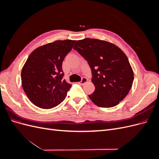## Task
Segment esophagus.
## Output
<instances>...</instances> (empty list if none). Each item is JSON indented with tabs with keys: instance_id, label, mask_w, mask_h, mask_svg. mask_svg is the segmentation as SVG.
Segmentation results:
<instances>
[{
	"instance_id": "34e87169",
	"label": "esophagus",
	"mask_w": 159,
	"mask_h": 159,
	"mask_svg": "<svg viewBox=\"0 0 159 159\" xmlns=\"http://www.w3.org/2000/svg\"><path fill=\"white\" fill-rule=\"evenodd\" d=\"M87 81H88V79L87 78H82V79H81L80 84L81 85H84V84H85L86 82H87Z\"/></svg>"
}]
</instances>
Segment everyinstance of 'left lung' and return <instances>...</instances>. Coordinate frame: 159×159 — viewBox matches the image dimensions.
I'll return each mask as SVG.
<instances>
[{
    "mask_svg": "<svg viewBox=\"0 0 159 159\" xmlns=\"http://www.w3.org/2000/svg\"><path fill=\"white\" fill-rule=\"evenodd\" d=\"M91 70L94 92L89 99L98 107H112L126 97L134 74L127 56L115 44L93 38L78 40L74 46Z\"/></svg>",
    "mask_w": 159,
    "mask_h": 159,
    "instance_id": "obj_1",
    "label": "left lung"
}]
</instances>
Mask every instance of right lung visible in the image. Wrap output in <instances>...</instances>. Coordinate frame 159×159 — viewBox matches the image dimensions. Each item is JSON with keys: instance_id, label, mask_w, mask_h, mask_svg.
<instances>
[{"instance_id": "right-lung-1", "label": "right lung", "mask_w": 159, "mask_h": 159, "mask_svg": "<svg viewBox=\"0 0 159 159\" xmlns=\"http://www.w3.org/2000/svg\"><path fill=\"white\" fill-rule=\"evenodd\" d=\"M75 40H56L37 48L28 56L21 71L22 85L30 102L51 109L65 99L71 85L63 79L62 62Z\"/></svg>"}]
</instances>
